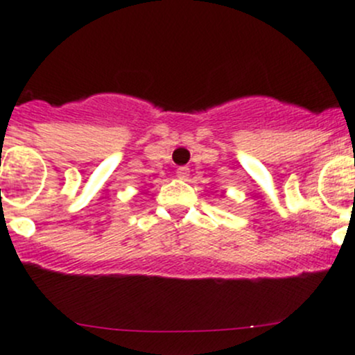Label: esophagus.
Instances as JSON below:
<instances>
[{"label": "esophagus", "mask_w": 355, "mask_h": 355, "mask_svg": "<svg viewBox=\"0 0 355 355\" xmlns=\"http://www.w3.org/2000/svg\"><path fill=\"white\" fill-rule=\"evenodd\" d=\"M189 173H191V170H189L187 166H180V168H177V177L180 178V180H187V178H189Z\"/></svg>", "instance_id": "34e87169"}]
</instances>
